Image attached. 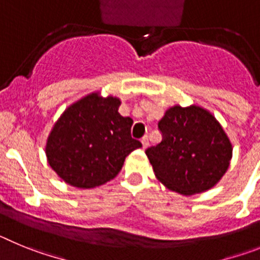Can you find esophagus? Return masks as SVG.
I'll use <instances>...</instances> for the list:
<instances>
[{
	"mask_svg": "<svg viewBox=\"0 0 260 260\" xmlns=\"http://www.w3.org/2000/svg\"><path fill=\"white\" fill-rule=\"evenodd\" d=\"M142 144H143V148H147V147L150 146V142H148V137H147V135H144V137L142 138Z\"/></svg>",
	"mask_w": 260,
	"mask_h": 260,
	"instance_id": "esophagus-1",
	"label": "esophagus"
}]
</instances>
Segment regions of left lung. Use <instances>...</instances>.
<instances>
[{"instance_id": "1", "label": "left lung", "mask_w": 260, "mask_h": 260, "mask_svg": "<svg viewBox=\"0 0 260 260\" xmlns=\"http://www.w3.org/2000/svg\"><path fill=\"white\" fill-rule=\"evenodd\" d=\"M162 141L146 155L156 177L183 195L211 189L228 171L232 144L215 117L203 108L180 105L158 121Z\"/></svg>"}]
</instances>
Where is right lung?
Instances as JSON below:
<instances>
[{"label":"right lung","instance_id":"right-lung-1","mask_svg":"<svg viewBox=\"0 0 260 260\" xmlns=\"http://www.w3.org/2000/svg\"><path fill=\"white\" fill-rule=\"evenodd\" d=\"M117 98L91 93L69 107L50 132L48 162L66 183L92 189L118 174L126 156L142 147L133 119L118 113Z\"/></svg>","mask_w":260,"mask_h":260}]
</instances>
